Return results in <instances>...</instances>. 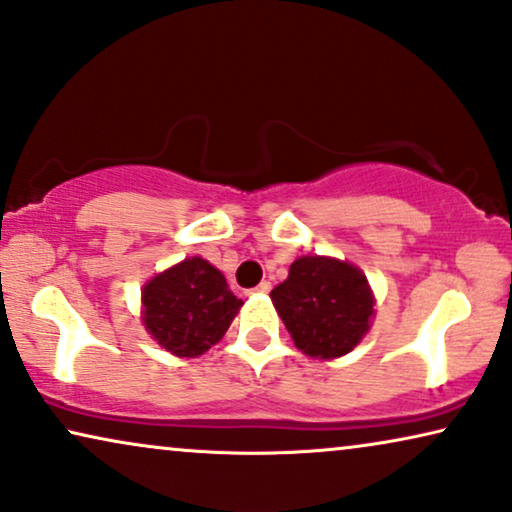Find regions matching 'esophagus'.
<instances>
[{"label":"esophagus","mask_w":512,"mask_h":512,"mask_svg":"<svg viewBox=\"0 0 512 512\" xmlns=\"http://www.w3.org/2000/svg\"><path fill=\"white\" fill-rule=\"evenodd\" d=\"M270 289H272V284H270V282H261V284L256 286V289H251L249 293H268Z\"/></svg>","instance_id":"1"}]
</instances>
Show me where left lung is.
<instances>
[{
	"label": "left lung",
	"mask_w": 512,
	"mask_h": 512,
	"mask_svg": "<svg viewBox=\"0 0 512 512\" xmlns=\"http://www.w3.org/2000/svg\"><path fill=\"white\" fill-rule=\"evenodd\" d=\"M272 305L300 352L338 359L368 333L375 296L356 265L328 256H300L270 291Z\"/></svg>",
	"instance_id": "1"
}]
</instances>
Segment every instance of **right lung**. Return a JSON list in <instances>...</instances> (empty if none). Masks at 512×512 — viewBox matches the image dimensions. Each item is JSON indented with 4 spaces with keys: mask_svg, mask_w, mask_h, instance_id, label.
I'll return each instance as SVG.
<instances>
[{
    "mask_svg": "<svg viewBox=\"0 0 512 512\" xmlns=\"http://www.w3.org/2000/svg\"><path fill=\"white\" fill-rule=\"evenodd\" d=\"M242 300L205 258H186L142 289V321L158 345L181 359H195L216 345Z\"/></svg>",
    "mask_w": 512,
    "mask_h": 512,
    "instance_id": "add662e5",
    "label": "right lung"
}]
</instances>
